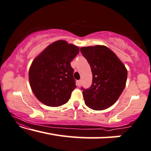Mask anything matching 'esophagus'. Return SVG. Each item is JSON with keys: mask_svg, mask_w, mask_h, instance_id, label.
Returning a JSON list of instances; mask_svg holds the SVG:
<instances>
[{"mask_svg": "<svg viewBox=\"0 0 151 151\" xmlns=\"http://www.w3.org/2000/svg\"><path fill=\"white\" fill-rule=\"evenodd\" d=\"M81 83H82L81 80H78V81H77V83H76V84H77L78 86H81Z\"/></svg>", "mask_w": 151, "mask_h": 151, "instance_id": "esophagus-1", "label": "esophagus"}]
</instances>
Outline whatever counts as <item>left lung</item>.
Listing matches in <instances>:
<instances>
[{
  "label": "left lung",
  "instance_id": "obj_1",
  "mask_svg": "<svg viewBox=\"0 0 151 151\" xmlns=\"http://www.w3.org/2000/svg\"><path fill=\"white\" fill-rule=\"evenodd\" d=\"M80 50L89 64L93 75L91 87L81 88L85 104L96 111L108 109L116 102L125 88L127 69L107 47H83Z\"/></svg>",
  "mask_w": 151,
  "mask_h": 151
}]
</instances>
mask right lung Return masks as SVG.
<instances>
[{"instance_id": "obj_1", "label": "right lung", "mask_w": 151, "mask_h": 151, "mask_svg": "<svg viewBox=\"0 0 151 151\" xmlns=\"http://www.w3.org/2000/svg\"><path fill=\"white\" fill-rule=\"evenodd\" d=\"M79 48L65 40H57L34 60L29 81L34 94L49 106H60L69 100L76 86L70 62Z\"/></svg>"}]
</instances>
